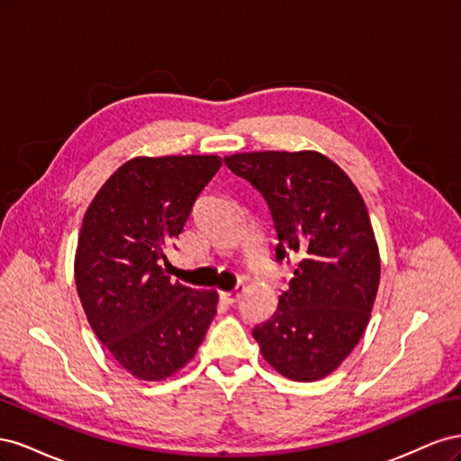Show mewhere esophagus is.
I'll list each match as a JSON object with an SVG mask.
<instances>
[{"mask_svg":"<svg viewBox=\"0 0 461 461\" xmlns=\"http://www.w3.org/2000/svg\"><path fill=\"white\" fill-rule=\"evenodd\" d=\"M242 286H236L234 290H230V292H221V300L225 302L227 305H232V303H236L240 300V296H242Z\"/></svg>","mask_w":461,"mask_h":461,"instance_id":"1","label":"esophagus"}]
</instances>
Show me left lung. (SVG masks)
<instances>
[{
    "label": "left lung",
    "mask_w": 461,
    "mask_h": 461,
    "mask_svg": "<svg viewBox=\"0 0 461 461\" xmlns=\"http://www.w3.org/2000/svg\"><path fill=\"white\" fill-rule=\"evenodd\" d=\"M225 163L267 202L275 259L298 261L276 312L254 327V339L288 379H323L359 342L379 288L381 258L366 202L319 151L234 153Z\"/></svg>",
    "instance_id": "1"
}]
</instances>
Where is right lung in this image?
<instances>
[{"mask_svg":"<svg viewBox=\"0 0 461 461\" xmlns=\"http://www.w3.org/2000/svg\"><path fill=\"white\" fill-rule=\"evenodd\" d=\"M219 167V156L134 158L107 178L82 219L80 303L95 337L136 379L183 369L215 317V290L171 283L162 265Z\"/></svg>","mask_w":461,"mask_h":461,"instance_id":"add662e5","label":"right lung"}]
</instances>
